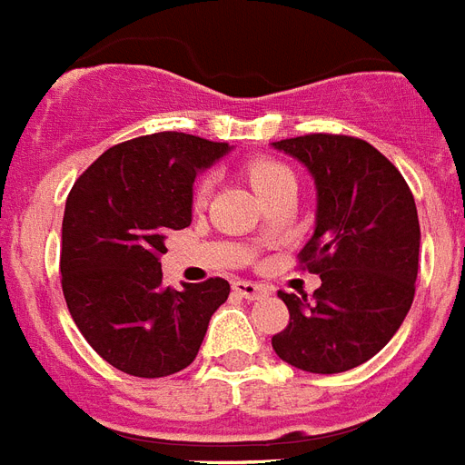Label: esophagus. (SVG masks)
Returning a JSON list of instances; mask_svg holds the SVG:
<instances>
[{
    "label": "esophagus",
    "mask_w": 465,
    "mask_h": 465,
    "mask_svg": "<svg viewBox=\"0 0 465 465\" xmlns=\"http://www.w3.org/2000/svg\"><path fill=\"white\" fill-rule=\"evenodd\" d=\"M232 291L240 297H244V300H259V297H263L269 292V288L262 283H252V281H235V283H232Z\"/></svg>",
    "instance_id": "34e87169"
}]
</instances>
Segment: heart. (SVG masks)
<instances>
[{
    "mask_svg": "<svg viewBox=\"0 0 465 465\" xmlns=\"http://www.w3.org/2000/svg\"><path fill=\"white\" fill-rule=\"evenodd\" d=\"M247 177H250L252 187L259 196H266L271 194L273 189L281 187L283 182H295V174L288 165L283 163L273 161V158H259V161H252L247 165ZM209 189H211V180H202L196 184L194 189V206H203L206 199H209Z\"/></svg>",
    "mask_w": 465,
    "mask_h": 465,
    "instance_id": "heart-1",
    "label": "heart"
}]
</instances>
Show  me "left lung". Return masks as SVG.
Returning a JSON list of instances; mask_svg holds the SVG:
<instances>
[{
    "label": "left lung",
    "mask_w": 465,
    "mask_h": 465,
    "mask_svg": "<svg viewBox=\"0 0 465 465\" xmlns=\"http://www.w3.org/2000/svg\"><path fill=\"white\" fill-rule=\"evenodd\" d=\"M273 148L314 177V235L297 259L322 285L312 300L278 292L291 322L271 343L297 370L345 372L374 358L413 304L420 254L413 192L386 155L355 136L304 134Z\"/></svg>",
    "instance_id": "1"
}]
</instances>
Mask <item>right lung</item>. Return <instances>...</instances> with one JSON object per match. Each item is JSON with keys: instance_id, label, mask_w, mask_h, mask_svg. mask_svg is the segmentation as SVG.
Listing matches in <instances>:
<instances>
[{"instance_id": "1", "label": "right lung", "mask_w": 465, "mask_h": 465, "mask_svg": "<svg viewBox=\"0 0 465 465\" xmlns=\"http://www.w3.org/2000/svg\"><path fill=\"white\" fill-rule=\"evenodd\" d=\"M223 141L158 132L107 148L74 182L62 221V291L74 324L100 358L132 377L192 365L225 278L163 285L165 235L192 223L196 173L228 153Z\"/></svg>"}]
</instances>
